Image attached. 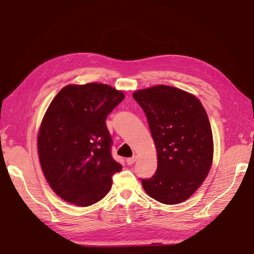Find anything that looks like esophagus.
Masks as SVG:
<instances>
[{"mask_svg":"<svg viewBox=\"0 0 254 254\" xmlns=\"http://www.w3.org/2000/svg\"><path fill=\"white\" fill-rule=\"evenodd\" d=\"M136 160H137V157H136V156H133V157H131V158H128V159L126 160V162H127L128 165H132Z\"/></svg>","mask_w":254,"mask_h":254,"instance_id":"obj_1","label":"esophagus"}]
</instances>
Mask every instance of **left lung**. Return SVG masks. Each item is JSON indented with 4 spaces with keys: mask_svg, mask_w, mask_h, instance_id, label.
Masks as SVG:
<instances>
[{
    "mask_svg": "<svg viewBox=\"0 0 254 254\" xmlns=\"http://www.w3.org/2000/svg\"><path fill=\"white\" fill-rule=\"evenodd\" d=\"M132 96L146 115L157 148L155 175L141 179L145 191L165 204L187 200L212 165L213 135L204 108L194 95L164 84Z\"/></svg>",
    "mask_w": 254,
    "mask_h": 254,
    "instance_id": "left-lung-1",
    "label": "left lung"
}]
</instances>
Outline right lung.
<instances>
[{
    "label": "right lung",
    "instance_id": "right-lung-1",
    "mask_svg": "<svg viewBox=\"0 0 254 254\" xmlns=\"http://www.w3.org/2000/svg\"><path fill=\"white\" fill-rule=\"evenodd\" d=\"M125 98L108 84H70L61 89L44 114L38 152L43 174L64 200L88 206L110 190L122 165L111 155L108 114Z\"/></svg>",
    "mask_w": 254,
    "mask_h": 254
}]
</instances>
